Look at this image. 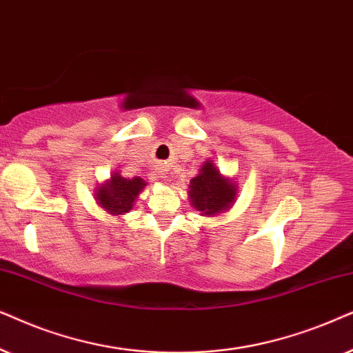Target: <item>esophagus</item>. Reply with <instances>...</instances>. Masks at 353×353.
<instances>
[{
  "label": "esophagus",
  "instance_id": "1",
  "mask_svg": "<svg viewBox=\"0 0 353 353\" xmlns=\"http://www.w3.org/2000/svg\"><path fill=\"white\" fill-rule=\"evenodd\" d=\"M161 177H164V174H161Z\"/></svg>",
  "mask_w": 353,
  "mask_h": 353
}]
</instances>
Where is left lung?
<instances>
[{"instance_id": "8db88e82", "label": "left lung", "mask_w": 353, "mask_h": 353, "mask_svg": "<svg viewBox=\"0 0 353 353\" xmlns=\"http://www.w3.org/2000/svg\"><path fill=\"white\" fill-rule=\"evenodd\" d=\"M237 187L224 177L213 161H205L200 174L190 181L189 199L201 216H214L228 211L236 201Z\"/></svg>"}]
</instances>
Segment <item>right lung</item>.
Listing matches in <instances>:
<instances>
[{
  "mask_svg": "<svg viewBox=\"0 0 353 353\" xmlns=\"http://www.w3.org/2000/svg\"><path fill=\"white\" fill-rule=\"evenodd\" d=\"M147 185L142 177L125 179L119 172H114L110 181L97 187V203L105 208L110 214L119 216L132 210L134 201L137 200L140 192Z\"/></svg>",
  "mask_w": 353,
  "mask_h": 353,
  "instance_id": "1",
  "label": "right lung"
}]
</instances>
